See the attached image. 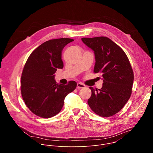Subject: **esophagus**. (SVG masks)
<instances>
[{
    "label": "esophagus",
    "instance_id": "esophagus-1",
    "mask_svg": "<svg viewBox=\"0 0 153 153\" xmlns=\"http://www.w3.org/2000/svg\"><path fill=\"white\" fill-rule=\"evenodd\" d=\"M85 87V85L82 83H77V89H80V88H83Z\"/></svg>",
    "mask_w": 153,
    "mask_h": 153
}]
</instances>
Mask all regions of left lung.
<instances>
[{
    "instance_id": "8db88e82",
    "label": "left lung",
    "mask_w": 153,
    "mask_h": 153,
    "mask_svg": "<svg viewBox=\"0 0 153 153\" xmlns=\"http://www.w3.org/2000/svg\"><path fill=\"white\" fill-rule=\"evenodd\" d=\"M83 43L94 51V72L102 76L101 89L90 86L91 96L88 103L102 117H110L125 106L132 92L133 71L123 50L106 37L82 38Z\"/></svg>"
}]
</instances>
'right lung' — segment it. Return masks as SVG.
Instances as JSON below:
<instances>
[{
    "mask_svg": "<svg viewBox=\"0 0 153 153\" xmlns=\"http://www.w3.org/2000/svg\"><path fill=\"white\" fill-rule=\"evenodd\" d=\"M74 40L52 39L43 43L29 56L21 77V94L30 110L34 114L50 118L62 110L64 100L76 88L75 81L58 84L54 79L57 69H62L63 48Z\"/></svg>",
    "mask_w": 153,
    "mask_h": 153,
    "instance_id": "add662e5",
    "label": "right lung"
}]
</instances>
